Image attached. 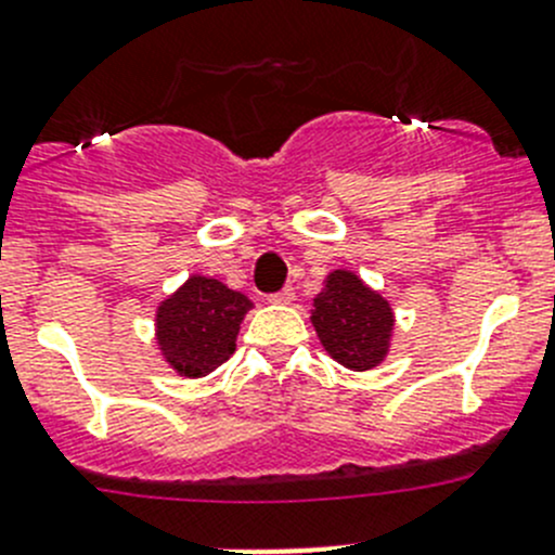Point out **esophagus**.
<instances>
[{
	"label": "esophagus",
	"mask_w": 555,
	"mask_h": 555,
	"mask_svg": "<svg viewBox=\"0 0 555 555\" xmlns=\"http://www.w3.org/2000/svg\"><path fill=\"white\" fill-rule=\"evenodd\" d=\"M293 300H295V289L293 287H284L282 293L271 295V304H279V306H287V304H293Z\"/></svg>",
	"instance_id": "1"
}]
</instances>
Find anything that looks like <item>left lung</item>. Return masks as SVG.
Returning a JSON list of instances; mask_svg holds the SVG:
<instances>
[{"label": "left lung", "mask_w": 555, "mask_h": 555, "mask_svg": "<svg viewBox=\"0 0 555 555\" xmlns=\"http://www.w3.org/2000/svg\"><path fill=\"white\" fill-rule=\"evenodd\" d=\"M311 325L336 363L349 371H371L390 352L396 314L390 300L371 289L358 273L336 268L311 304Z\"/></svg>", "instance_id": "8db88e82"}]
</instances>
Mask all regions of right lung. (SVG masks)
Returning a JSON list of instances; mask_svg holds the SVG:
<instances>
[{
  "mask_svg": "<svg viewBox=\"0 0 555 555\" xmlns=\"http://www.w3.org/2000/svg\"><path fill=\"white\" fill-rule=\"evenodd\" d=\"M251 306L244 293L219 279L192 273L173 295L159 300L154 314V336L165 363L186 379L211 374L235 352L241 322Z\"/></svg>",
  "mask_w": 555,
  "mask_h": 555,
  "instance_id": "add662e5",
  "label": "right lung"
}]
</instances>
